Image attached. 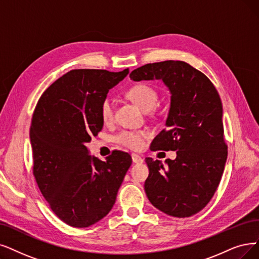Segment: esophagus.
I'll use <instances>...</instances> for the list:
<instances>
[{
  "label": "esophagus",
  "mask_w": 259,
  "mask_h": 259,
  "mask_svg": "<svg viewBox=\"0 0 259 259\" xmlns=\"http://www.w3.org/2000/svg\"><path fill=\"white\" fill-rule=\"evenodd\" d=\"M132 159H133V162H135V163L143 162V158L138 154H132Z\"/></svg>",
  "instance_id": "obj_1"
}]
</instances>
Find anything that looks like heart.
Listing matches in <instances>:
<instances>
[{"label": "heart", "mask_w": 259, "mask_h": 259, "mask_svg": "<svg viewBox=\"0 0 259 259\" xmlns=\"http://www.w3.org/2000/svg\"><path fill=\"white\" fill-rule=\"evenodd\" d=\"M126 97L132 100L143 111H150L158 102L157 91L146 82H139L132 86L126 91ZM100 116L105 124H110L115 116V105L110 97H105L100 104ZM150 137L148 131H126L123 130L115 137V141L131 150H140L144 141Z\"/></svg>", "instance_id": "heart-1"}]
</instances>
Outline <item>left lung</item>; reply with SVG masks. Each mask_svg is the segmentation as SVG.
<instances>
[{
  "label": "left lung",
  "instance_id": "8db88e82",
  "mask_svg": "<svg viewBox=\"0 0 259 259\" xmlns=\"http://www.w3.org/2000/svg\"><path fill=\"white\" fill-rule=\"evenodd\" d=\"M133 80L162 79L171 91L165 125L151 144L152 151H177V158L147 157L148 199L160 211L186 218L202 210L213 196L224 171V139L220 96L210 79L181 60L147 64L132 71Z\"/></svg>",
  "mask_w": 259,
  "mask_h": 259
}]
</instances>
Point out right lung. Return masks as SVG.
Masks as SVG:
<instances>
[{
	"mask_svg": "<svg viewBox=\"0 0 259 259\" xmlns=\"http://www.w3.org/2000/svg\"><path fill=\"white\" fill-rule=\"evenodd\" d=\"M128 72L71 70L35 107L29 130L34 178L50 208L70 226L88 227L104 218L132 164L126 152L115 150L102 161L86 147L103 127L102 100Z\"/></svg>",
	"mask_w": 259,
	"mask_h": 259,
	"instance_id": "1",
	"label": "right lung"
}]
</instances>
